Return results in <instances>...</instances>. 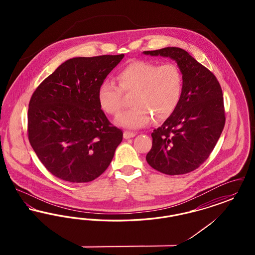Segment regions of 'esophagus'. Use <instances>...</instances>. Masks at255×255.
<instances>
[{"label":"esophagus","mask_w":255,"mask_h":255,"mask_svg":"<svg viewBox=\"0 0 255 255\" xmlns=\"http://www.w3.org/2000/svg\"><path fill=\"white\" fill-rule=\"evenodd\" d=\"M136 133H133V132H129V131H125L124 133H123V136H124V138H126V139H128V138H131V137H133L134 135H135Z\"/></svg>","instance_id":"obj_1"}]
</instances>
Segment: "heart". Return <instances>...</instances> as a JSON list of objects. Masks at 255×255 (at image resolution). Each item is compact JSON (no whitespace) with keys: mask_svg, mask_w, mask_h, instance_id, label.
Instances as JSON below:
<instances>
[{"mask_svg":"<svg viewBox=\"0 0 255 255\" xmlns=\"http://www.w3.org/2000/svg\"><path fill=\"white\" fill-rule=\"evenodd\" d=\"M120 87L105 79L98 88L97 98L101 109L111 116L121 113L124 103L122 92L133 94L132 109L118 117L122 127L137 129L152 122L164 121L175 112L182 97L183 78L174 64L158 66L147 61H134L118 74Z\"/></svg>","mask_w":255,"mask_h":255,"instance_id":"obj_1","label":"heart"}]
</instances>
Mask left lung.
Masks as SVG:
<instances>
[{
	"label": "left lung",
	"mask_w": 255,
	"mask_h": 255,
	"mask_svg": "<svg viewBox=\"0 0 255 255\" xmlns=\"http://www.w3.org/2000/svg\"><path fill=\"white\" fill-rule=\"evenodd\" d=\"M143 54L169 57L183 78L180 103L151 133L152 148L146 160L163 174L189 173L209 157L223 132L226 117L221 86L215 75L184 49L168 47Z\"/></svg>",
	"instance_id": "1"
}]
</instances>
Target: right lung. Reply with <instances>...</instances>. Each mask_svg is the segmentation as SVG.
Here are the masks:
<instances>
[{
    "label": "right lung",
    "instance_id": "obj_1",
    "mask_svg": "<svg viewBox=\"0 0 255 255\" xmlns=\"http://www.w3.org/2000/svg\"><path fill=\"white\" fill-rule=\"evenodd\" d=\"M124 54L74 57L48 76L30 98L28 139L55 177L88 182L99 177L122 141L98 102L100 84Z\"/></svg>",
    "mask_w": 255,
    "mask_h": 255
}]
</instances>
